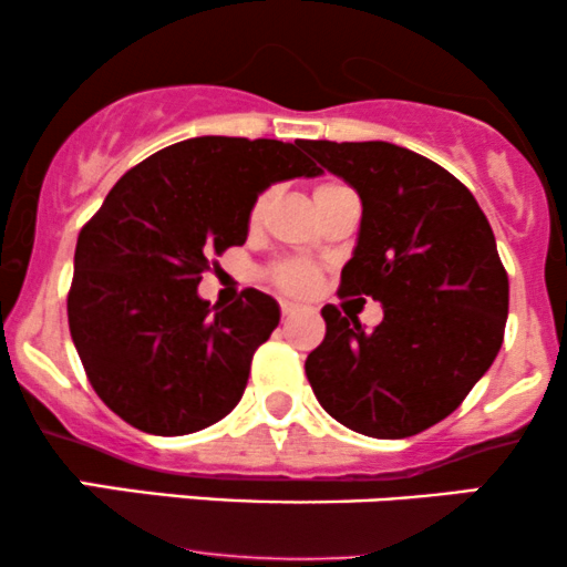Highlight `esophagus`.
Segmentation results:
<instances>
[{
  "label": "esophagus",
  "mask_w": 567,
  "mask_h": 567,
  "mask_svg": "<svg viewBox=\"0 0 567 567\" xmlns=\"http://www.w3.org/2000/svg\"><path fill=\"white\" fill-rule=\"evenodd\" d=\"M279 311H282V317H285V320H288V317L298 315V303H292V301H279Z\"/></svg>",
  "instance_id": "obj_1"
}]
</instances>
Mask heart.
<instances>
[{
  "mask_svg": "<svg viewBox=\"0 0 567 567\" xmlns=\"http://www.w3.org/2000/svg\"><path fill=\"white\" fill-rule=\"evenodd\" d=\"M336 186H341V184H336V181H324V184L315 188V197H320V194L330 192V188H336ZM269 199H271V192H264L261 197L256 199V205H252V210H250V224L252 226L261 224L266 207H269ZM271 282H275L277 288H282L288 292H303V290H309L311 285H315V269H311V266H306V264H292V261L290 264H279V266H275V269H271Z\"/></svg>",
  "mask_w": 567,
  "mask_h": 567,
  "instance_id": "b5f03b06",
  "label": "heart"
}]
</instances>
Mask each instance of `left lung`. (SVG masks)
I'll return each mask as SVG.
<instances>
[{
    "mask_svg": "<svg viewBox=\"0 0 567 567\" xmlns=\"http://www.w3.org/2000/svg\"><path fill=\"white\" fill-rule=\"evenodd\" d=\"M306 152L362 199L338 296L383 306L373 330L324 306L306 379L351 432L413 437L451 415L496 360L509 315L496 237L470 188L410 148L306 141Z\"/></svg>",
    "mask_w": 567,
    "mask_h": 567,
    "instance_id": "1",
    "label": "left lung"
}]
</instances>
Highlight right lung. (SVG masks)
Returning <instances> with one entry per match:
<instances>
[{"instance_id":"right-lung-1","label":"right lung","mask_w":567,"mask_h":567,"mask_svg":"<svg viewBox=\"0 0 567 567\" xmlns=\"http://www.w3.org/2000/svg\"><path fill=\"white\" fill-rule=\"evenodd\" d=\"M303 148L226 135L173 143L130 167L82 226L69 330L95 394L130 426L178 437L243 400L279 306L252 288L210 306L197 285L213 256L245 245L264 188L322 173Z\"/></svg>"}]
</instances>
